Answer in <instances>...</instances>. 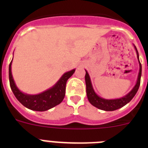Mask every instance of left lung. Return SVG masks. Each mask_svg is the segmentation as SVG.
<instances>
[{
    "label": "left lung",
    "mask_w": 148,
    "mask_h": 148,
    "mask_svg": "<svg viewBox=\"0 0 148 148\" xmlns=\"http://www.w3.org/2000/svg\"><path fill=\"white\" fill-rule=\"evenodd\" d=\"M133 47H134V49H135L136 53L137 58H138V64H139V71H138V78H137L136 83L135 86L133 87V89L130 90V92L125 95H124L123 97L114 99H107L99 96L95 92V90H94L93 87H92V82H91L90 75L87 73V70H85L86 91H87V99H88L89 101H90V103L92 106L104 111H113L119 109V108L126 105L135 96V95L136 94L137 91L138 90L139 85H140L141 76H142V64H141L140 61H139L138 53V51H137L136 47V46L134 44H133Z\"/></svg>",
    "instance_id": "1"
}]
</instances>
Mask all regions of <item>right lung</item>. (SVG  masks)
Returning a JSON list of instances; mask_svg holds the SVG:
<instances>
[{
  "label": "right lung",
  "mask_w": 148,
  "mask_h": 148,
  "mask_svg": "<svg viewBox=\"0 0 148 148\" xmlns=\"http://www.w3.org/2000/svg\"><path fill=\"white\" fill-rule=\"evenodd\" d=\"M12 63L9 66V78L10 87L16 99L24 107L32 110L46 111L59 104L65 96L66 84L75 73V69L66 72L53 87L38 94H28L18 89L12 74Z\"/></svg>",
  "instance_id": "1"
}]
</instances>
